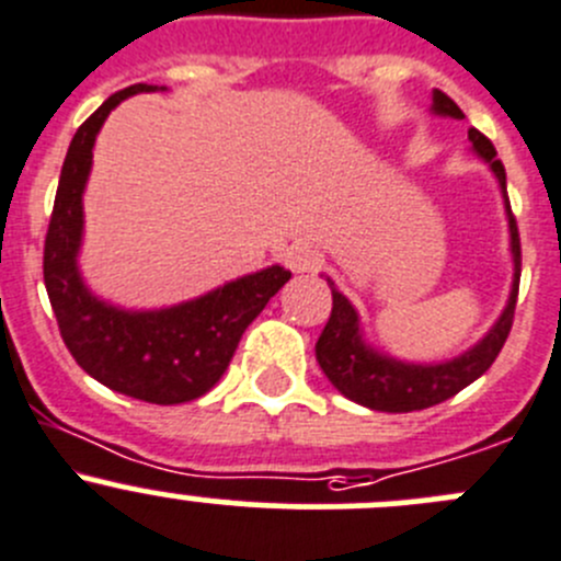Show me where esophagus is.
<instances>
[{"instance_id":"1","label":"esophagus","mask_w":561,"mask_h":561,"mask_svg":"<svg viewBox=\"0 0 561 561\" xmlns=\"http://www.w3.org/2000/svg\"><path fill=\"white\" fill-rule=\"evenodd\" d=\"M282 260H285V268H290L293 274H307V271L320 265V254L309 243H293V247L285 249Z\"/></svg>"}]
</instances>
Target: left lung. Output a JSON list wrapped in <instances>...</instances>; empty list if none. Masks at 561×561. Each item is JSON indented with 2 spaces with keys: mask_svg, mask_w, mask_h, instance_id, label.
I'll return each mask as SVG.
<instances>
[{
  "mask_svg": "<svg viewBox=\"0 0 561 561\" xmlns=\"http://www.w3.org/2000/svg\"><path fill=\"white\" fill-rule=\"evenodd\" d=\"M431 112L438 117L463 119L466 114L460 112L458 103L442 90H433ZM471 150L491 167L493 178H496L499 188H502L504 214H507L510 227V254H513V285H510V298L504 304L502 314L496 323L488 329L477 345L463 351L460 356L447 358V362L433 364H416L402 362V358L389 356V353L378 351L364 340L362 320H358L356 307L342 296L329 282L331 287V318L325 323L323 334H320L318 345H314V356H318L320 369L325 378L334 383L340 394L347 400L358 402V405L369 408V411H386V413H408L422 411V408L438 405V402L449 400L474 383L482 373H488L493 362H496L499 351L504 347L510 329H513L515 314V298H518V282H520V238L515 216L510 210L507 197V175H504V164L496 159V148L491 145L488 136H482L477 128H469Z\"/></svg>",
  "mask_w": 561,
  "mask_h": 561,
  "instance_id": "8db88e82",
  "label": "left lung"
}]
</instances>
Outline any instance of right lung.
I'll list each match as a JSON object with an SVG mask.
<instances>
[{
  "mask_svg": "<svg viewBox=\"0 0 561 561\" xmlns=\"http://www.w3.org/2000/svg\"><path fill=\"white\" fill-rule=\"evenodd\" d=\"M167 87L134 84L114 92L73 134L59 172L54 214L43 249V282L57 314L59 334L87 375L112 391L156 405H178L214 389L257 318L290 279V271L268 265L225 282L192 301L161 309H125L98 298L79 271L84 238V188L92 170V148L114 106L136 92Z\"/></svg>",
  "mask_w": 561,
  "mask_h": 561,
  "instance_id": "add662e5",
  "label": "right lung"
}]
</instances>
